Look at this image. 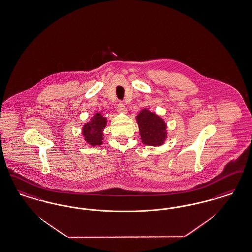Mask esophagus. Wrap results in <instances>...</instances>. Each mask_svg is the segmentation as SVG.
<instances>
[{
  "label": "esophagus",
  "mask_w": 252,
  "mask_h": 252,
  "mask_svg": "<svg viewBox=\"0 0 252 252\" xmlns=\"http://www.w3.org/2000/svg\"><path fill=\"white\" fill-rule=\"evenodd\" d=\"M117 111H119L120 113H123V114L127 113V109L126 108V106H125L123 103H119V104H118V106H117Z\"/></svg>",
  "instance_id": "34e87169"
}]
</instances>
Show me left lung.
<instances>
[{"label": "left lung", "mask_w": 252, "mask_h": 252, "mask_svg": "<svg viewBox=\"0 0 252 252\" xmlns=\"http://www.w3.org/2000/svg\"><path fill=\"white\" fill-rule=\"evenodd\" d=\"M143 144L160 146L167 139V124L157 113L148 109L141 110L136 116Z\"/></svg>", "instance_id": "8db88e82"}]
</instances>
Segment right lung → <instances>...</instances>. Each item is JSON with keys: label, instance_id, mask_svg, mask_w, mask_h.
<instances>
[{"label": "right lung", "instance_id": "obj_1", "mask_svg": "<svg viewBox=\"0 0 252 252\" xmlns=\"http://www.w3.org/2000/svg\"><path fill=\"white\" fill-rule=\"evenodd\" d=\"M107 118L103 117L100 112H96L89 122L82 126V136L84 141L91 146L101 145L103 143V131L107 126Z\"/></svg>", "mask_w": 252, "mask_h": 252}]
</instances>
